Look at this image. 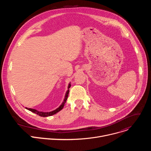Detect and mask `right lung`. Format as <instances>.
Segmentation results:
<instances>
[{
	"label": "right lung",
	"mask_w": 151,
	"mask_h": 151,
	"mask_svg": "<svg viewBox=\"0 0 151 151\" xmlns=\"http://www.w3.org/2000/svg\"><path fill=\"white\" fill-rule=\"evenodd\" d=\"M70 87H71V85H70V83L69 84V85H68V91H66V93L65 97H64V100H63L62 104L58 107L57 109H56L54 110V111H51V112H40V111H37V110H36V109H34L27 108V107H26V109H27V110H29V111H31V112H33V113H35V114H37V115H39V116H40L47 117V116H52V115H53L57 114V113L59 111H60L63 108V107H64V104L66 103V100H67V99H68V94H69V88H70Z\"/></svg>",
	"instance_id": "right-lung-1"
}]
</instances>
